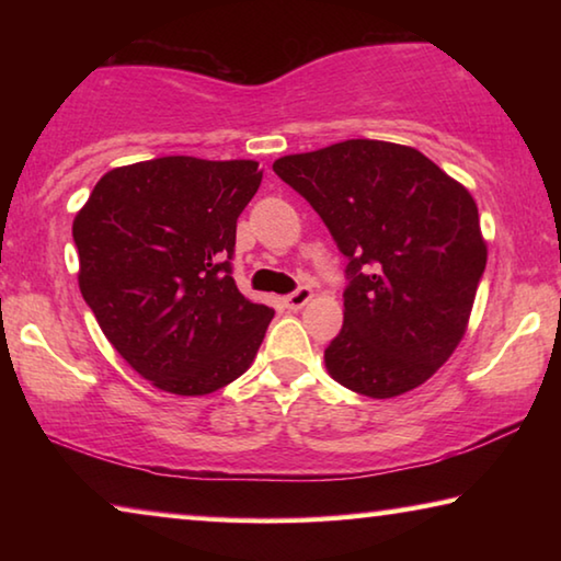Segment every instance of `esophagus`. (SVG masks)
<instances>
[{
    "instance_id": "1",
    "label": "esophagus",
    "mask_w": 561,
    "mask_h": 561,
    "mask_svg": "<svg viewBox=\"0 0 561 561\" xmlns=\"http://www.w3.org/2000/svg\"><path fill=\"white\" fill-rule=\"evenodd\" d=\"M311 297H314V291H311L309 287H299L297 291H291V294H287V297H284V307L291 309V311H299L301 307H307Z\"/></svg>"
}]
</instances>
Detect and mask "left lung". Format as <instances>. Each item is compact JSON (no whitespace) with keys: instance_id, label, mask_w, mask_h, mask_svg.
<instances>
[{"instance_id":"1","label":"left lung","mask_w":561,"mask_h":561,"mask_svg":"<svg viewBox=\"0 0 561 561\" xmlns=\"http://www.w3.org/2000/svg\"><path fill=\"white\" fill-rule=\"evenodd\" d=\"M348 260L344 327L324 351L334 381L393 398L428 381L468 329L488 264L478 205L421 150L344 140L274 160Z\"/></svg>"}]
</instances>
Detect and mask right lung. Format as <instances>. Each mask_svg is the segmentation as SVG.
<instances>
[{"label": "right lung", "mask_w": 561, "mask_h": 561, "mask_svg": "<svg viewBox=\"0 0 561 561\" xmlns=\"http://www.w3.org/2000/svg\"><path fill=\"white\" fill-rule=\"evenodd\" d=\"M254 160L165 156L113 168L73 220L79 287L113 348L175 396L240 378L274 311L232 279L237 217Z\"/></svg>", "instance_id": "1"}]
</instances>
